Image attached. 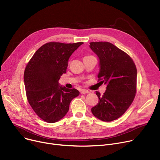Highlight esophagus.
I'll return each instance as SVG.
<instances>
[{"instance_id":"1","label":"esophagus","mask_w":160,"mask_h":160,"mask_svg":"<svg viewBox=\"0 0 160 160\" xmlns=\"http://www.w3.org/2000/svg\"><path fill=\"white\" fill-rule=\"evenodd\" d=\"M90 92L88 91V90H86V89H82L80 91V93L82 94H86V93H89Z\"/></svg>"}]
</instances>
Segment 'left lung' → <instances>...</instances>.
Returning a JSON list of instances; mask_svg holds the SVG:
<instances>
[{
  "label": "left lung",
  "instance_id": "1",
  "mask_svg": "<svg viewBox=\"0 0 160 160\" xmlns=\"http://www.w3.org/2000/svg\"><path fill=\"white\" fill-rule=\"evenodd\" d=\"M89 47L99 58L98 80L107 85L102 96L97 91L98 103L91 112L102 121L111 122L122 116L134 100L136 68L129 55L110 42H93Z\"/></svg>",
  "mask_w": 160,
  "mask_h": 160
}]
</instances>
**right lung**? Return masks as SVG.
Wrapping results in <instances>:
<instances>
[{
    "label": "right lung",
    "mask_w": 160,
    "mask_h": 160,
    "mask_svg": "<svg viewBox=\"0 0 160 160\" xmlns=\"http://www.w3.org/2000/svg\"><path fill=\"white\" fill-rule=\"evenodd\" d=\"M83 44L48 42L35 52L26 67L24 81L28 102L48 123L63 118L71 100L80 94L76 89L60 86L58 80L66 72L69 57Z\"/></svg>",
    "instance_id": "add662e5"
}]
</instances>
